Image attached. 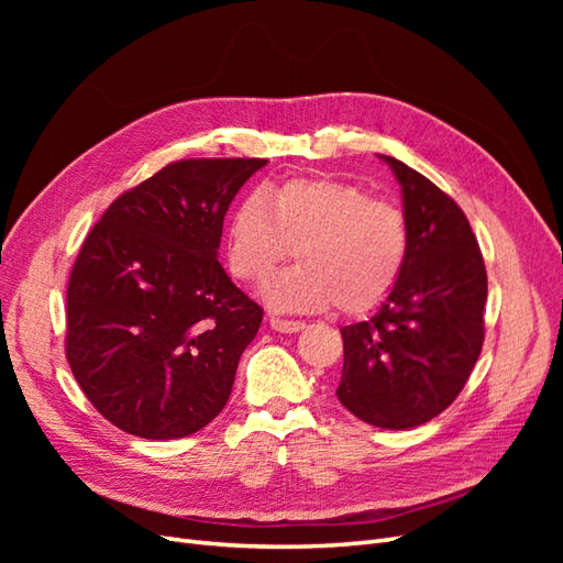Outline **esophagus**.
<instances>
[{
  "mask_svg": "<svg viewBox=\"0 0 563 563\" xmlns=\"http://www.w3.org/2000/svg\"><path fill=\"white\" fill-rule=\"evenodd\" d=\"M269 327L275 331H282V333H298L305 329V321H298V319H282V317H269Z\"/></svg>",
  "mask_w": 563,
  "mask_h": 563,
  "instance_id": "obj_1",
  "label": "esophagus"
}]
</instances>
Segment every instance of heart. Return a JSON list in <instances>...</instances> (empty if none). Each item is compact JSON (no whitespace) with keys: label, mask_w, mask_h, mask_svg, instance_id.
Returning a JSON list of instances; mask_svg holds the SVG:
<instances>
[{"label":"heart","mask_w":563,"mask_h":563,"mask_svg":"<svg viewBox=\"0 0 563 563\" xmlns=\"http://www.w3.org/2000/svg\"><path fill=\"white\" fill-rule=\"evenodd\" d=\"M230 269L255 282L288 255L300 265L263 284L277 310L345 314L376 310L397 286L408 255L404 211L366 187L335 178H294L255 192L230 223Z\"/></svg>","instance_id":"b5f03b06"}]
</instances>
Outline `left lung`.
<instances>
[{"label": "left lung", "instance_id": "8db88e82", "mask_svg": "<svg viewBox=\"0 0 563 563\" xmlns=\"http://www.w3.org/2000/svg\"><path fill=\"white\" fill-rule=\"evenodd\" d=\"M380 159L401 185L408 255L376 314L340 329L335 395L368 424L408 430L446 411L465 387L484 345L488 282L463 209L411 166Z\"/></svg>", "mask_w": 563, "mask_h": 563}]
</instances>
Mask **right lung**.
<instances>
[{"label":"right lung","mask_w":563,"mask_h":563,"mask_svg":"<svg viewBox=\"0 0 563 563\" xmlns=\"http://www.w3.org/2000/svg\"><path fill=\"white\" fill-rule=\"evenodd\" d=\"M267 159H183L117 197L67 282L65 354L87 399L143 439L223 411L261 305L218 263L223 220Z\"/></svg>","instance_id":"1"}]
</instances>
